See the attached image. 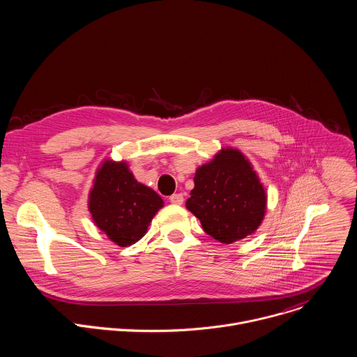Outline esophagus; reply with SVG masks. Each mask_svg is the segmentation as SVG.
<instances>
[{
  "instance_id": "34e87169",
  "label": "esophagus",
  "mask_w": 357,
  "mask_h": 357,
  "mask_svg": "<svg viewBox=\"0 0 357 357\" xmlns=\"http://www.w3.org/2000/svg\"><path fill=\"white\" fill-rule=\"evenodd\" d=\"M169 202L174 205H182L183 203V195L182 193H174L169 196Z\"/></svg>"
}]
</instances>
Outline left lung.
I'll return each instance as SVG.
<instances>
[{
	"mask_svg": "<svg viewBox=\"0 0 357 357\" xmlns=\"http://www.w3.org/2000/svg\"><path fill=\"white\" fill-rule=\"evenodd\" d=\"M186 208L200 220L203 230L230 244L256 230L266 212V190L240 151L222 149L202 165Z\"/></svg>",
	"mask_w": 357,
	"mask_h": 357,
	"instance_id": "1",
	"label": "left lung"
}]
</instances>
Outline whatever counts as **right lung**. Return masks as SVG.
Returning a JSON list of instances; mask_svg holds the SVG:
<instances>
[{
	"label": "right lung",
	"instance_id": "right-lung-1",
	"mask_svg": "<svg viewBox=\"0 0 357 357\" xmlns=\"http://www.w3.org/2000/svg\"><path fill=\"white\" fill-rule=\"evenodd\" d=\"M162 206L161 196L137 182L124 162L106 161L97 171L89 211L96 226L116 244L137 243Z\"/></svg>",
	"mask_w": 357,
	"mask_h": 357
}]
</instances>
